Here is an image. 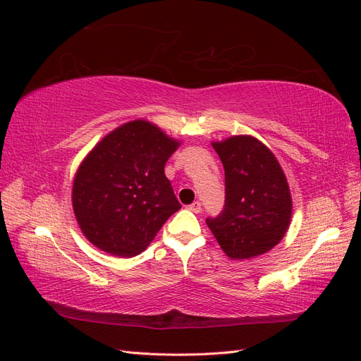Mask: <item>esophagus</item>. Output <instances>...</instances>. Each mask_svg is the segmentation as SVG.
Here are the masks:
<instances>
[{"mask_svg": "<svg viewBox=\"0 0 361 361\" xmlns=\"http://www.w3.org/2000/svg\"><path fill=\"white\" fill-rule=\"evenodd\" d=\"M189 209L193 212V214H200V212H201V202L200 201L192 202V204L189 206Z\"/></svg>", "mask_w": 361, "mask_h": 361, "instance_id": "esophagus-1", "label": "esophagus"}]
</instances>
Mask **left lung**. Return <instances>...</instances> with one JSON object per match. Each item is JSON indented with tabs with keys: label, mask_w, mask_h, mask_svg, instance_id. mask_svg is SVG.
Segmentation results:
<instances>
[{
	"label": "left lung",
	"mask_w": 361,
	"mask_h": 361,
	"mask_svg": "<svg viewBox=\"0 0 361 361\" xmlns=\"http://www.w3.org/2000/svg\"><path fill=\"white\" fill-rule=\"evenodd\" d=\"M224 166L226 200L206 223L224 253L250 259L279 244L291 218L290 188L269 147L248 135L214 143Z\"/></svg>",
	"instance_id": "8db88e82"
}]
</instances>
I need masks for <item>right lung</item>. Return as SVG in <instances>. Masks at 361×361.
I'll return each mask as SVG.
<instances>
[{"label": "right lung", "instance_id": "right-lung-1", "mask_svg": "<svg viewBox=\"0 0 361 361\" xmlns=\"http://www.w3.org/2000/svg\"><path fill=\"white\" fill-rule=\"evenodd\" d=\"M177 146L161 129L134 120L87 155L73 184V209L91 244L122 257L137 256L151 244L181 207L164 175Z\"/></svg>", "mask_w": 361, "mask_h": 361}]
</instances>
